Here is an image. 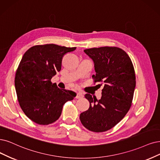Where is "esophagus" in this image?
<instances>
[{"label":"esophagus","instance_id":"34e87169","mask_svg":"<svg viewBox=\"0 0 160 160\" xmlns=\"http://www.w3.org/2000/svg\"><path fill=\"white\" fill-rule=\"evenodd\" d=\"M83 97H84V94H83V93H82V92H79L77 93V95H76V98H77V99L82 98Z\"/></svg>","mask_w":160,"mask_h":160}]
</instances>
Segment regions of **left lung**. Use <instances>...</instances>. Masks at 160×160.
Masks as SVG:
<instances>
[{
  "label": "left lung",
  "mask_w": 160,
  "mask_h": 160,
  "mask_svg": "<svg viewBox=\"0 0 160 160\" xmlns=\"http://www.w3.org/2000/svg\"><path fill=\"white\" fill-rule=\"evenodd\" d=\"M84 51L93 62L94 82H102L104 86L99 100L86 94L90 108L80 114V119L89 131L105 132L120 122L131 108L136 86L134 67L127 53L116 47Z\"/></svg>",
  "instance_id": "8db88e82"
}]
</instances>
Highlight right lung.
<instances>
[{
	"label": "right lung",
	"instance_id": "add662e5",
	"mask_svg": "<svg viewBox=\"0 0 160 160\" xmlns=\"http://www.w3.org/2000/svg\"><path fill=\"white\" fill-rule=\"evenodd\" d=\"M76 47L35 45L23 55L16 72L15 88L20 107L32 121L47 125L60 117L63 105L76 93L58 88L51 79L61 69L62 59Z\"/></svg>",
	"mask_w": 160,
	"mask_h": 160
}]
</instances>
